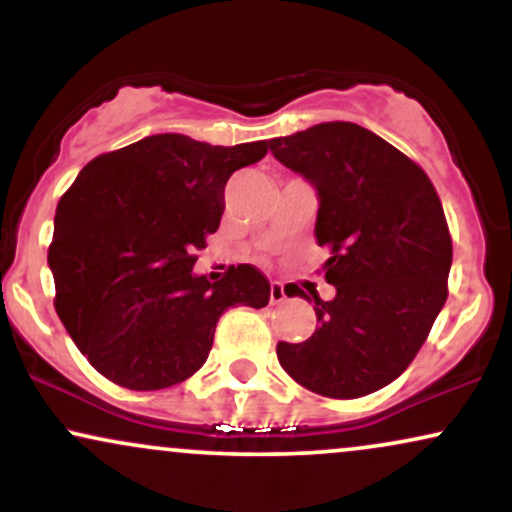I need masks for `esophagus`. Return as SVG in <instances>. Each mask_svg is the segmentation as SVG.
<instances>
[{
    "label": "esophagus",
    "mask_w": 512,
    "mask_h": 512,
    "mask_svg": "<svg viewBox=\"0 0 512 512\" xmlns=\"http://www.w3.org/2000/svg\"><path fill=\"white\" fill-rule=\"evenodd\" d=\"M269 301H272L274 305L286 301V289H284V284H279V281H272V286H269Z\"/></svg>",
    "instance_id": "obj_1"
}]
</instances>
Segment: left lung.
Returning <instances> with one entry per match:
<instances>
[{
  "label": "left lung",
  "instance_id": "1",
  "mask_svg": "<svg viewBox=\"0 0 512 512\" xmlns=\"http://www.w3.org/2000/svg\"><path fill=\"white\" fill-rule=\"evenodd\" d=\"M272 154L317 190L315 238L330 248L313 293L320 327L276 356L322 397L370 395L407 370L448 298L452 238L424 168L354 122H322L272 139ZM289 296H305L291 284ZM310 301V298H308Z\"/></svg>",
  "mask_w": 512,
  "mask_h": 512
}]
</instances>
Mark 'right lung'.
I'll use <instances>...</instances> for the list:
<instances>
[{
    "mask_svg": "<svg viewBox=\"0 0 512 512\" xmlns=\"http://www.w3.org/2000/svg\"><path fill=\"white\" fill-rule=\"evenodd\" d=\"M267 151L154 134L96 156L64 192L48 250L55 308L98 373L129 390L178 385L204 366L228 308L269 303L252 264L214 284L192 274L228 178Z\"/></svg>",
    "mask_w": 512,
    "mask_h": 512,
    "instance_id": "right-lung-1",
    "label": "right lung"
}]
</instances>
